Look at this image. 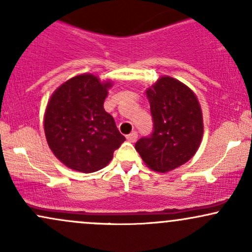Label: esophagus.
Here are the masks:
<instances>
[{
    "instance_id": "1",
    "label": "esophagus",
    "mask_w": 252,
    "mask_h": 252,
    "mask_svg": "<svg viewBox=\"0 0 252 252\" xmlns=\"http://www.w3.org/2000/svg\"><path fill=\"white\" fill-rule=\"evenodd\" d=\"M126 140H128L129 142L134 143L135 141L137 140V132H136V131H132L131 134H129L128 136H126Z\"/></svg>"
}]
</instances>
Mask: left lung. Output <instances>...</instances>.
<instances>
[{"mask_svg":"<svg viewBox=\"0 0 252 252\" xmlns=\"http://www.w3.org/2000/svg\"><path fill=\"white\" fill-rule=\"evenodd\" d=\"M154 122L153 134L135 144L147 167L167 173L193 158L201 143L204 122L194 92L174 78L163 76L147 89Z\"/></svg>","mask_w":252,"mask_h":252,"instance_id":"left-lung-1","label":"left lung"}]
</instances>
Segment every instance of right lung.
Instances as JSON below:
<instances>
[{
	"instance_id": "right-lung-1",
	"label": "right lung",
	"mask_w": 252,
	"mask_h": 252,
	"mask_svg": "<svg viewBox=\"0 0 252 252\" xmlns=\"http://www.w3.org/2000/svg\"><path fill=\"white\" fill-rule=\"evenodd\" d=\"M112 86L97 76H76L52 94L43 117L52 153L68 168L94 173L108 166L114 152L126 141L114 117L104 110Z\"/></svg>"
}]
</instances>
